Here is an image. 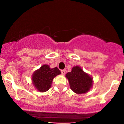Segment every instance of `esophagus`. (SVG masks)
I'll use <instances>...</instances> for the list:
<instances>
[{"instance_id":"1","label":"esophagus","mask_w":124,"mask_h":124,"mask_svg":"<svg viewBox=\"0 0 124 124\" xmlns=\"http://www.w3.org/2000/svg\"><path fill=\"white\" fill-rule=\"evenodd\" d=\"M61 73H62V75H64L66 73V70H61Z\"/></svg>"}]
</instances>
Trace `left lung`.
<instances>
[{"label": "left lung", "instance_id": "8db88e82", "mask_svg": "<svg viewBox=\"0 0 124 124\" xmlns=\"http://www.w3.org/2000/svg\"><path fill=\"white\" fill-rule=\"evenodd\" d=\"M65 77L68 79L70 88L75 93H87L93 85V78L78 66L72 67L71 71L67 72Z\"/></svg>", "mask_w": 124, "mask_h": 124}]
</instances>
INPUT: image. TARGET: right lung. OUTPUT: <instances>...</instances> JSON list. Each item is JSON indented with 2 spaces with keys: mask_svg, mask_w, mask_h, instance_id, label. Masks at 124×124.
<instances>
[{
  "mask_svg": "<svg viewBox=\"0 0 124 124\" xmlns=\"http://www.w3.org/2000/svg\"><path fill=\"white\" fill-rule=\"evenodd\" d=\"M61 74L57 67L52 69L45 64L33 72L32 76V83L38 91L46 92L50 88L54 78Z\"/></svg>",
  "mask_w": 124,
  "mask_h": 124,
  "instance_id": "right-lung-1",
  "label": "right lung"
}]
</instances>
